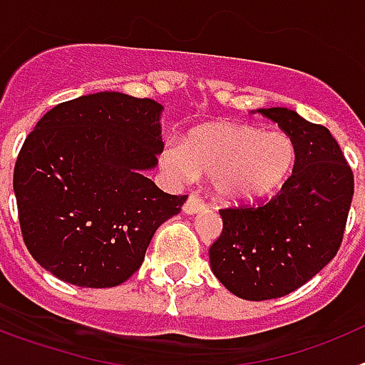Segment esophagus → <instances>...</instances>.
<instances>
[{
	"instance_id": "1",
	"label": "esophagus",
	"mask_w": 365,
	"mask_h": 365,
	"mask_svg": "<svg viewBox=\"0 0 365 365\" xmlns=\"http://www.w3.org/2000/svg\"><path fill=\"white\" fill-rule=\"evenodd\" d=\"M201 210H205V202H202L201 197H197V195H190V197L186 199L185 206H182V212L188 215L197 214V212Z\"/></svg>"
}]
</instances>
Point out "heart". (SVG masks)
<instances>
[{"mask_svg":"<svg viewBox=\"0 0 365 365\" xmlns=\"http://www.w3.org/2000/svg\"><path fill=\"white\" fill-rule=\"evenodd\" d=\"M296 164V146L282 131L248 124L214 122L190 131L180 146L160 151V166L175 180L210 177L214 195L225 205L247 206L272 197Z\"/></svg>","mask_w":365,"mask_h":365,"instance_id":"heart-1","label":"heart"}]
</instances>
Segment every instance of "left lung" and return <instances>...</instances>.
I'll return each instance as SVG.
<instances>
[{
  "instance_id": "1",
  "label": "left lung",
  "mask_w": 365,
  "mask_h": 365,
  "mask_svg": "<svg viewBox=\"0 0 365 365\" xmlns=\"http://www.w3.org/2000/svg\"><path fill=\"white\" fill-rule=\"evenodd\" d=\"M296 146L292 175L269 202L222 208L212 272L237 298L291 294L336 256L353 201V172L331 131L287 108L257 109Z\"/></svg>"
}]
</instances>
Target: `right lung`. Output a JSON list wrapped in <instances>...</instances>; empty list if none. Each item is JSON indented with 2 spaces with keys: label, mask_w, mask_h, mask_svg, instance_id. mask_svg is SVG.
<instances>
[{
  "label": "right lung",
  "mask_w": 365,
  "mask_h": 365,
  "mask_svg": "<svg viewBox=\"0 0 365 365\" xmlns=\"http://www.w3.org/2000/svg\"><path fill=\"white\" fill-rule=\"evenodd\" d=\"M151 98L102 91L62 102L25 138L14 166L24 241L62 282L89 289L124 283L143 265L155 230L180 212L144 175L163 151Z\"/></svg>",
  "instance_id": "1"
}]
</instances>
